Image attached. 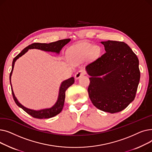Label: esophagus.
<instances>
[{
	"mask_svg": "<svg viewBox=\"0 0 152 152\" xmlns=\"http://www.w3.org/2000/svg\"><path fill=\"white\" fill-rule=\"evenodd\" d=\"M85 73V72L84 70L83 69H81V70H79L77 73H76L75 75V78L76 79H78L79 77H80L81 76H82L83 75H84Z\"/></svg>",
	"mask_w": 152,
	"mask_h": 152,
	"instance_id": "1",
	"label": "esophagus"
}]
</instances>
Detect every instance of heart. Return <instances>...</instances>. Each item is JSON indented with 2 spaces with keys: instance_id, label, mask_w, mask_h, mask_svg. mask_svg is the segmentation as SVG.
<instances>
[{
  "instance_id": "b5f03b06",
  "label": "heart",
  "mask_w": 152,
  "mask_h": 152,
  "mask_svg": "<svg viewBox=\"0 0 152 152\" xmlns=\"http://www.w3.org/2000/svg\"><path fill=\"white\" fill-rule=\"evenodd\" d=\"M100 53L98 46H92L90 44H80L71 47L67 50L68 60L73 63H78L84 60L88 57H94Z\"/></svg>"
}]
</instances>
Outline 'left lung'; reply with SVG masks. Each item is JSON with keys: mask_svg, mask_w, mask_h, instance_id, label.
<instances>
[{"mask_svg": "<svg viewBox=\"0 0 152 152\" xmlns=\"http://www.w3.org/2000/svg\"><path fill=\"white\" fill-rule=\"evenodd\" d=\"M105 53L86 67L89 98L98 109L115 113L134 100L140 81L138 58L123 42L103 41Z\"/></svg>", "mask_w": 152, "mask_h": 152, "instance_id": "obj_1", "label": "left lung"}]
</instances>
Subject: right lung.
Returning a JSON list of instances; mask_svg holds the SVG:
<instances>
[{
    "instance_id": "1",
    "label": "right lung",
    "mask_w": 152,
    "mask_h": 152,
    "mask_svg": "<svg viewBox=\"0 0 152 152\" xmlns=\"http://www.w3.org/2000/svg\"><path fill=\"white\" fill-rule=\"evenodd\" d=\"M71 41L70 39H63L60 40V41L50 42L49 44L46 43H33L26 48H25L17 56L14 58L13 62H12V71L10 75V83L11 86V89H12V93L13 95V99L17 104L19 107L22 108L24 111H26V112L33 116L35 118L38 119H46V118H52L56 115L59 114L64 106V102H65V91L68 88L69 86H71L72 84H73L75 83V78L73 77H71L66 80H65L63 81L60 86L59 88V92H58V96L57 102L55 103V104L50 108H44L42 110H34L25 107H24L22 104L18 102V99L16 98L15 94L13 91V87L11 83V77L12 75V73L13 71V68L15 65V63L17 61V59H18L20 57H21L22 55H23L25 53H26L29 49H39L45 52H55L57 54L60 53V52L62 49V48L65 46L66 44H67L69 41Z\"/></svg>"
}]
</instances>
